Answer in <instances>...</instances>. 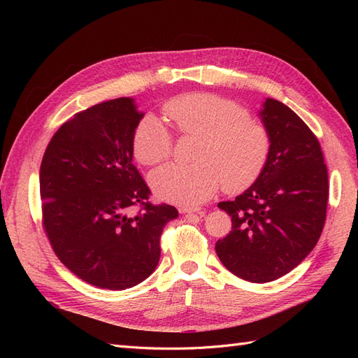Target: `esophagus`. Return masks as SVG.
<instances>
[{
  "label": "esophagus",
  "instance_id": "34e87169",
  "mask_svg": "<svg viewBox=\"0 0 358 358\" xmlns=\"http://www.w3.org/2000/svg\"><path fill=\"white\" fill-rule=\"evenodd\" d=\"M180 213H199L203 215L204 210L201 208H179Z\"/></svg>",
  "mask_w": 358,
  "mask_h": 358
}]
</instances>
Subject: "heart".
<instances>
[{"instance_id":"obj_1","label":"heart","mask_w":358,"mask_h":358,"mask_svg":"<svg viewBox=\"0 0 358 358\" xmlns=\"http://www.w3.org/2000/svg\"><path fill=\"white\" fill-rule=\"evenodd\" d=\"M166 115L183 136H200L196 164H167L150 175L157 196L179 206H197L222 185L237 194L254 185L270 152L263 124L231 100L213 94H187L166 103ZM136 158L145 166L166 161L173 152V134L155 115L140 119L133 136Z\"/></svg>"}]
</instances>
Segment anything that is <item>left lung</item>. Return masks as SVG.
I'll use <instances>...</instances> for the list:
<instances>
[{
	"label": "left lung",
	"mask_w": 358,
	"mask_h": 358,
	"mask_svg": "<svg viewBox=\"0 0 358 358\" xmlns=\"http://www.w3.org/2000/svg\"><path fill=\"white\" fill-rule=\"evenodd\" d=\"M259 116L270 136L266 167L236 200L218 203L233 225L215 249L231 273L264 284L315 248L326 222L329 175L317 136L288 106L266 99Z\"/></svg>",
	"instance_id": "left-lung-1"
}]
</instances>
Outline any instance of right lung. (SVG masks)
I'll return each instance as SVG.
<instances>
[{"instance_id": "add662e5", "label": "right lung", "mask_w": 358, "mask_h": 358, "mask_svg": "<svg viewBox=\"0 0 358 358\" xmlns=\"http://www.w3.org/2000/svg\"><path fill=\"white\" fill-rule=\"evenodd\" d=\"M143 117L133 99L95 104L64 122L40 166L43 229L70 272L104 289L131 288L154 272L170 204H152L133 164ZM133 205L139 209L131 213Z\"/></svg>"}]
</instances>
